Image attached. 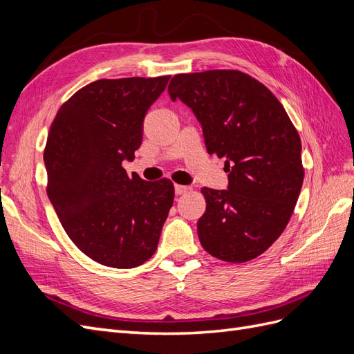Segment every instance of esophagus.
Segmentation results:
<instances>
[{
  "mask_svg": "<svg viewBox=\"0 0 354 354\" xmlns=\"http://www.w3.org/2000/svg\"><path fill=\"white\" fill-rule=\"evenodd\" d=\"M174 190H176V195H185V194H187V192L190 190V187H189V186L176 185V186H174Z\"/></svg>",
  "mask_w": 354,
  "mask_h": 354,
  "instance_id": "esophagus-1",
  "label": "esophagus"
}]
</instances>
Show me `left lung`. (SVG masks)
<instances>
[{"label": "left lung", "instance_id": "8db88e82", "mask_svg": "<svg viewBox=\"0 0 354 354\" xmlns=\"http://www.w3.org/2000/svg\"><path fill=\"white\" fill-rule=\"evenodd\" d=\"M168 93L196 116L208 153L226 159L227 189H202L203 250L229 263L255 259L285 230L303 186L297 130L272 91L239 71L176 75Z\"/></svg>", "mask_w": 354, "mask_h": 354}]
</instances>
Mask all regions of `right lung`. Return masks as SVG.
<instances>
[{"mask_svg":"<svg viewBox=\"0 0 354 354\" xmlns=\"http://www.w3.org/2000/svg\"><path fill=\"white\" fill-rule=\"evenodd\" d=\"M169 77L99 80L75 93L51 124L47 195L63 229L90 259L133 269L155 254L174 201L169 180L128 177L143 121Z\"/></svg>","mask_w":354,"mask_h":354,"instance_id":"obj_1","label":"right lung"}]
</instances>
